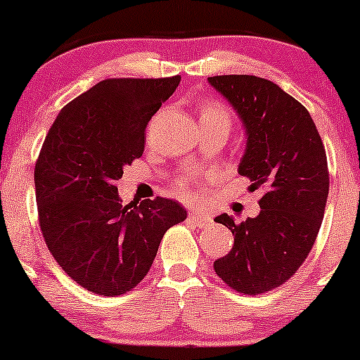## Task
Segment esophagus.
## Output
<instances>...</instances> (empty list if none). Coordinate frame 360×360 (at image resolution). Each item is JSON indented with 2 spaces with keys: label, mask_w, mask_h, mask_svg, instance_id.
Here are the masks:
<instances>
[{
  "label": "esophagus",
  "mask_w": 360,
  "mask_h": 360,
  "mask_svg": "<svg viewBox=\"0 0 360 360\" xmlns=\"http://www.w3.org/2000/svg\"><path fill=\"white\" fill-rule=\"evenodd\" d=\"M188 220L191 221V223H194V225H196V226H201V229H203V226L212 225V218H210L208 214H205V213H198V212L189 213Z\"/></svg>",
  "instance_id": "obj_1"
}]
</instances>
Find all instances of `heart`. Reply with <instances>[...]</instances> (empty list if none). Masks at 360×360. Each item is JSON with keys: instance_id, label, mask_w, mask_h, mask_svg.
Masks as SVG:
<instances>
[{"instance_id": "1", "label": "heart", "mask_w": 360, "mask_h": 360, "mask_svg": "<svg viewBox=\"0 0 360 360\" xmlns=\"http://www.w3.org/2000/svg\"><path fill=\"white\" fill-rule=\"evenodd\" d=\"M200 120L201 125H225L232 127L233 115L226 106L220 105V103L214 101H205L200 108ZM191 186L193 179L189 176H183L176 181L174 188L179 196L188 198L191 196Z\"/></svg>"}]
</instances>
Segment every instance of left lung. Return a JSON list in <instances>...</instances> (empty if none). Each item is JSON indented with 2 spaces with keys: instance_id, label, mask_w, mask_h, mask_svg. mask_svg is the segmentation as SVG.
<instances>
[{
  "instance_id": "obj_1",
  "label": "left lung",
  "mask_w": 360,
  "mask_h": 360,
  "mask_svg": "<svg viewBox=\"0 0 360 360\" xmlns=\"http://www.w3.org/2000/svg\"><path fill=\"white\" fill-rule=\"evenodd\" d=\"M208 81L245 127L238 174L264 189L255 218H214L232 230L233 247L213 269L235 291L262 295L292 278L313 249L330 188L325 147L308 110L272 81L245 74Z\"/></svg>"
}]
</instances>
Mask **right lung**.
Wrapping results in <instances>:
<instances>
[{
	"label": "right lung",
	"instance_id": "obj_1",
	"mask_svg": "<svg viewBox=\"0 0 360 360\" xmlns=\"http://www.w3.org/2000/svg\"><path fill=\"white\" fill-rule=\"evenodd\" d=\"M181 76L113 77L74 98L52 123L35 164L45 243L71 279L94 295L120 296L147 276L159 243L186 220L179 203L157 196L120 203L123 167L143 154L150 118Z\"/></svg>",
	"mask_w": 360,
	"mask_h": 360
}]
</instances>
